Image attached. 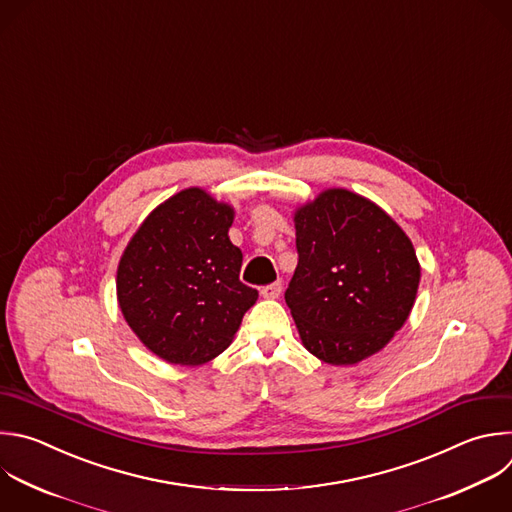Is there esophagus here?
Here are the masks:
<instances>
[{"mask_svg":"<svg viewBox=\"0 0 512 512\" xmlns=\"http://www.w3.org/2000/svg\"><path fill=\"white\" fill-rule=\"evenodd\" d=\"M279 295H281V281H275L261 289V297H265V299H277Z\"/></svg>","mask_w":512,"mask_h":512,"instance_id":"1","label":"esophagus"}]
</instances>
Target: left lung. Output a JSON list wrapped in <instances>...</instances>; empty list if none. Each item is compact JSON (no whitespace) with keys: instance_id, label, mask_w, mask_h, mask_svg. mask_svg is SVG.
<instances>
[{"instance_id":"1","label":"left lung","mask_w":512,"mask_h":512,"mask_svg":"<svg viewBox=\"0 0 512 512\" xmlns=\"http://www.w3.org/2000/svg\"><path fill=\"white\" fill-rule=\"evenodd\" d=\"M297 267L285 291L305 350L331 366L380 352L420 283L412 241L376 203L327 189L295 211Z\"/></svg>"}]
</instances>
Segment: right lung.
Here are the masks:
<instances>
[{
  "mask_svg": "<svg viewBox=\"0 0 512 512\" xmlns=\"http://www.w3.org/2000/svg\"><path fill=\"white\" fill-rule=\"evenodd\" d=\"M235 211L191 187L158 205L132 235L116 273L120 311L168 364L199 366L225 352L259 293L239 281L229 239Z\"/></svg>",
  "mask_w": 512,
  "mask_h": 512,
  "instance_id": "obj_1",
  "label": "right lung"
}]
</instances>
